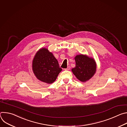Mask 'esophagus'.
<instances>
[{"label":"esophagus","instance_id":"1","mask_svg":"<svg viewBox=\"0 0 127 127\" xmlns=\"http://www.w3.org/2000/svg\"><path fill=\"white\" fill-rule=\"evenodd\" d=\"M70 67L69 66V67H67V68H65V70H70Z\"/></svg>","mask_w":127,"mask_h":127}]
</instances>
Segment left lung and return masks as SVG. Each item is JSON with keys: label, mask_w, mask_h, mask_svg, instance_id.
Returning <instances> with one entry per match:
<instances>
[{"label": "left lung", "mask_w": 127, "mask_h": 127, "mask_svg": "<svg viewBox=\"0 0 127 127\" xmlns=\"http://www.w3.org/2000/svg\"><path fill=\"white\" fill-rule=\"evenodd\" d=\"M76 67L72 69L76 78L82 82L91 78L96 71V65L94 59L83 55L75 57Z\"/></svg>", "instance_id": "left-lung-1"}]
</instances>
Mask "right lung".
Instances as JSON below:
<instances>
[{"label":"right lung","instance_id":"add662e5","mask_svg":"<svg viewBox=\"0 0 127 127\" xmlns=\"http://www.w3.org/2000/svg\"><path fill=\"white\" fill-rule=\"evenodd\" d=\"M32 70L38 79L44 82L52 83L56 80L62 68L52 53L48 49L42 48L34 56Z\"/></svg>","mask_w":127,"mask_h":127}]
</instances>
